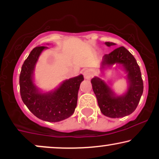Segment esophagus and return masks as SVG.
Masks as SVG:
<instances>
[{"label": "esophagus", "instance_id": "esophagus-1", "mask_svg": "<svg viewBox=\"0 0 159 159\" xmlns=\"http://www.w3.org/2000/svg\"><path fill=\"white\" fill-rule=\"evenodd\" d=\"M84 76L85 79H90L93 76V71L91 69H86V70H84Z\"/></svg>", "mask_w": 159, "mask_h": 159}]
</instances>
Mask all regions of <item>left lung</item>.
Instances as JSON below:
<instances>
[{"mask_svg":"<svg viewBox=\"0 0 159 159\" xmlns=\"http://www.w3.org/2000/svg\"><path fill=\"white\" fill-rule=\"evenodd\" d=\"M107 46L116 45L114 43H105ZM115 63L123 65L129 82L127 92L123 96H116L109 86L98 77L92 78L93 90L100 111L105 116L111 118H119L128 116L134 112L143 94V84L140 67L134 56L123 46L114 49L110 54H105L102 62V69L105 66Z\"/></svg>","mask_w":159,"mask_h":159,"instance_id":"obj_1","label":"left lung"}]
</instances>
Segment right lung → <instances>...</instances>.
Wrapping results in <instances>:
<instances>
[{"label":"right lung","instance_id":"right-lung-1","mask_svg":"<svg viewBox=\"0 0 159 159\" xmlns=\"http://www.w3.org/2000/svg\"><path fill=\"white\" fill-rule=\"evenodd\" d=\"M46 48L36 47L24 62L19 76L20 94L23 102L36 117L47 122H59L73 114L84 76L80 75L66 80L54 91L40 92L34 84L33 75L40 54Z\"/></svg>","mask_w":159,"mask_h":159}]
</instances>
